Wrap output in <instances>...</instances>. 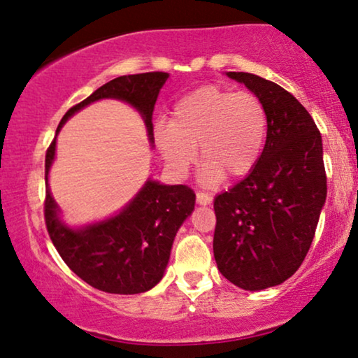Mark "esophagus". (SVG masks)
<instances>
[{"instance_id":"1","label":"esophagus","mask_w":358,"mask_h":358,"mask_svg":"<svg viewBox=\"0 0 358 358\" xmlns=\"http://www.w3.org/2000/svg\"><path fill=\"white\" fill-rule=\"evenodd\" d=\"M212 202V195L208 192H205V190H199L197 192V203L200 205H208Z\"/></svg>"}]
</instances>
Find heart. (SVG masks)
Returning a JSON list of instances; mask_svg holds the SVG:
<instances>
[{"mask_svg": "<svg viewBox=\"0 0 358 358\" xmlns=\"http://www.w3.org/2000/svg\"><path fill=\"white\" fill-rule=\"evenodd\" d=\"M267 135V112L249 91L222 86L199 87L174 106L171 124L156 127V143L166 161L184 173L199 146L207 180L241 178L261 158Z\"/></svg>", "mask_w": 358, "mask_h": 358, "instance_id": "obj_1", "label": "heart"}]
</instances>
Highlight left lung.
<instances>
[{
    "instance_id": "1",
    "label": "left lung",
    "mask_w": 358,
    "mask_h": 358,
    "mask_svg": "<svg viewBox=\"0 0 358 358\" xmlns=\"http://www.w3.org/2000/svg\"><path fill=\"white\" fill-rule=\"evenodd\" d=\"M228 76L262 101L267 140L251 173L215 197L213 254L224 278L264 290L290 278L310 251L327 192L322 141L310 112L282 86L252 73Z\"/></svg>"
}]
</instances>
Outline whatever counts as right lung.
<instances>
[{"mask_svg":"<svg viewBox=\"0 0 358 358\" xmlns=\"http://www.w3.org/2000/svg\"><path fill=\"white\" fill-rule=\"evenodd\" d=\"M166 80L168 73L163 71L115 78L73 106L58 124L57 134L76 110L104 97H114L141 112L153 141L151 115ZM53 156L55 138L45 153V182ZM194 203L195 194L189 185H163L148 180L117 217L85 229H70L58 220L57 203L47 184L43 217L53 246L81 280L101 292L135 295L150 290L161 280L176 233L192 213Z\"/></svg>","mask_w":358,"mask_h":358,"instance_id":"add662e5","label":"right lung"}]
</instances>
